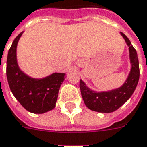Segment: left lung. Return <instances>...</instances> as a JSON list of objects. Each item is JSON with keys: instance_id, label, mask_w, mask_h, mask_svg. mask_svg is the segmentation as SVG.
I'll return each instance as SVG.
<instances>
[{"instance_id": "1", "label": "left lung", "mask_w": 147, "mask_h": 147, "mask_svg": "<svg viewBox=\"0 0 147 147\" xmlns=\"http://www.w3.org/2000/svg\"><path fill=\"white\" fill-rule=\"evenodd\" d=\"M121 35L129 47V56L132 65L130 74L122 87L109 92H96L89 89L86 84L80 80L79 88L82 99L86 106L90 110L100 113L114 112L131 97L137 88L140 76L138 54L127 36L123 32H121Z\"/></svg>"}]
</instances>
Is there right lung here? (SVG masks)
<instances>
[{"label":"right lung","mask_w":147,"mask_h":147,"mask_svg":"<svg viewBox=\"0 0 147 147\" xmlns=\"http://www.w3.org/2000/svg\"><path fill=\"white\" fill-rule=\"evenodd\" d=\"M22 34L23 32L15 37L9 50L6 63L9 86L24 108L31 113L43 114L55 108L65 74L55 73L44 78L37 79L20 70L16 58V47Z\"/></svg>","instance_id":"1"}]
</instances>
